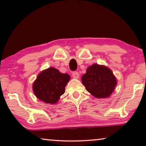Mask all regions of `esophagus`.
Returning a JSON list of instances; mask_svg holds the SVG:
<instances>
[{
	"label": "esophagus",
	"mask_w": 146,
	"mask_h": 146,
	"mask_svg": "<svg viewBox=\"0 0 146 146\" xmlns=\"http://www.w3.org/2000/svg\"><path fill=\"white\" fill-rule=\"evenodd\" d=\"M72 76L74 78H79V73L76 71H74L72 72Z\"/></svg>",
	"instance_id": "34e87169"
}]
</instances>
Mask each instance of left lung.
Instances as JSON below:
<instances>
[{
    "label": "left lung",
    "mask_w": 146,
    "mask_h": 146,
    "mask_svg": "<svg viewBox=\"0 0 146 146\" xmlns=\"http://www.w3.org/2000/svg\"><path fill=\"white\" fill-rule=\"evenodd\" d=\"M82 81L86 90L98 98L109 97L117 84L116 79L108 68L96 64L88 68Z\"/></svg>",
    "instance_id": "left-lung-1"
}]
</instances>
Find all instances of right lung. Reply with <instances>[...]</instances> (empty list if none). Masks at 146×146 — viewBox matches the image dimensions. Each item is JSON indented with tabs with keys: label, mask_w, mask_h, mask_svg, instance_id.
I'll use <instances>...</instances> for the list:
<instances>
[{
	"label": "right lung",
	"mask_w": 146,
	"mask_h": 146,
	"mask_svg": "<svg viewBox=\"0 0 146 146\" xmlns=\"http://www.w3.org/2000/svg\"><path fill=\"white\" fill-rule=\"evenodd\" d=\"M70 78L67 74L60 72L54 68H49L38 76L33 84L34 93L45 103H56L60 96L64 93Z\"/></svg>",
	"instance_id": "obj_1"
}]
</instances>
